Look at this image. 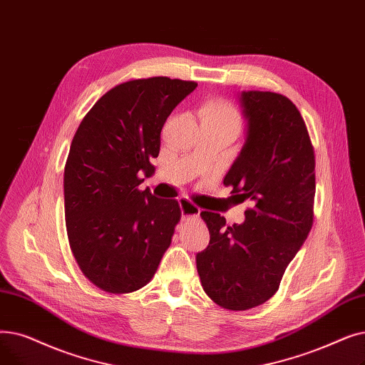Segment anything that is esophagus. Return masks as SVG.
Masks as SVG:
<instances>
[{
  "mask_svg": "<svg viewBox=\"0 0 365 365\" xmlns=\"http://www.w3.org/2000/svg\"><path fill=\"white\" fill-rule=\"evenodd\" d=\"M180 206H181V212H182L184 220L197 218L200 215V207L196 206L192 200L182 197V199H180Z\"/></svg>",
  "mask_w": 365,
  "mask_h": 365,
  "instance_id": "34e87169",
  "label": "esophagus"
}]
</instances>
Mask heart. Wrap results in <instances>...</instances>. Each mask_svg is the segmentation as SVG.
I'll return each instance as SVG.
<instances>
[{"label": "heart", "mask_w": 365, "mask_h": 365, "mask_svg": "<svg viewBox=\"0 0 365 365\" xmlns=\"http://www.w3.org/2000/svg\"><path fill=\"white\" fill-rule=\"evenodd\" d=\"M202 123H210L222 129H229L235 133L240 129L242 117L239 110L227 101H214L207 103L200 111Z\"/></svg>", "instance_id": "b5f03b06"}]
</instances>
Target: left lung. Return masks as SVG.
<instances>
[{
    "label": "left lung",
    "instance_id": "left-lung-1",
    "mask_svg": "<svg viewBox=\"0 0 365 365\" xmlns=\"http://www.w3.org/2000/svg\"><path fill=\"white\" fill-rule=\"evenodd\" d=\"M247 140L224 177L240 203L250 200L242 224H225L202 211L211 239L196 255L200 282L214 303L247 310L279 288L314 224L315 153L304 120L284 95L240 93Z\"/></svg>",
    "mask_w": 365,
    "mask_h": 365
}]
</instances>
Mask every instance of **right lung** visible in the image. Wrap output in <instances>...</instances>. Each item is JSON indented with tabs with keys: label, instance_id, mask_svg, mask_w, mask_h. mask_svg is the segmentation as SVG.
<instances>
[{
	"label": "right lung",
	"instance_id": "1",
	"mask_svg": "<svg viewBox=\"0 0 365 365\" xmlns=\"http://www.w3.org/2000/svg\"><path fill=\"white\" fill-rule=\"evenodd\" d=\"M197 88L169 77L121 83L86 114L63 172L69 247L88 279L102 291L126 294L147 285L181 220L177 200L150 188V163L160 132L178 103Z\"/></svg>",
	"mask_w": 365,
	"mask_h": 365
}]
</instances>
